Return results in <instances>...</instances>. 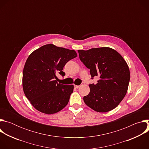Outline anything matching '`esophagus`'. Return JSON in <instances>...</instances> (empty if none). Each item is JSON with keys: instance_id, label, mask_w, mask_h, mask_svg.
<instances>
[{"instance_id": "34e87169", "label": "esophagus", "mask_w": 149, "mask_h": 149, "mask_svg": "<svg viewBox=\"0 0 149 149\" xmlns=\"http://www.w3.org/2000/svg\"><path fill=\"white\" fill-rule=\"evenodd\" d=\"M79 86H77V85H74V87H75V88H79Z\"/></svg>"}]
</instances>
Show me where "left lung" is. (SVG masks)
I'll list each match as a JSON object with an SVG mask.
<instances>
[{
	"instance_id": "8db88e82",
	"label": "left lung",
	"mask_w": 149,
	"mask_h": 149,
	"mask_svg": "<svg viewBox=\"0 0 149 149\" xmlns=\"http://www.w3.org/2000/svg\"><path fill=\"white\" fill-rule=\"evenodd\" d=\"M80 60L89 68L92 78L98 76L96 84H90V93L84 101L99 113L110 111L124 98L130 79L128 65L123 57L109 47L78 50Z\"/></svg>"
}]
</instances>
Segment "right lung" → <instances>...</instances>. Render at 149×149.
I'll return each instance as SVG.
<instances>
[{"label": "right lung", "mask_w": 149, "mask_h": 149, "mask_svg": "<svg viewBox=\"0 0 149 149\" xmlns=\"http://www.w3.org/2000/svg\"><path fill=\"white\" fill-rule=\"evenodd\" d=\"M74 50L47 44L32 52L25 63L22 77L24 94L33 107L47 114L60 111L68 104L74 85L57 82L56 74L65 75L63 67L77 57Z\"/></svg>", "instance_id": "1"}]
</instances>
